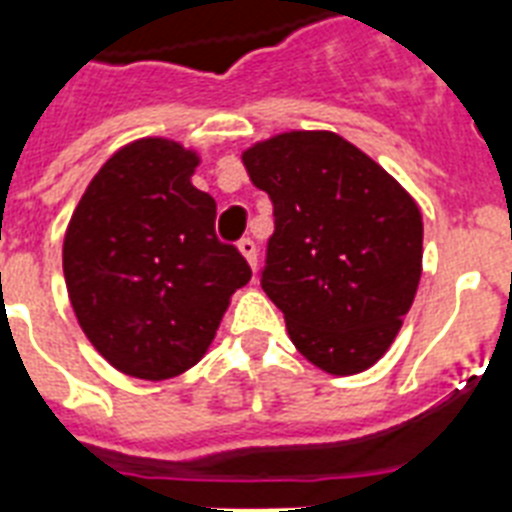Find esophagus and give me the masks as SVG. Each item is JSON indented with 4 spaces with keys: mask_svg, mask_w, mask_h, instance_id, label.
Wrapping results in <instances>:
<instances>
[{
    "mask_svg": "<svg viewBox=\"0 0 512 512\" xmlns=\"http://www.w3.org/2000/svg\"><path fill=\"white\" fill-rule=\"evenodd\" d=\"M239 252L247 257V263L252 265V271L257 268V244L252 239H241L239 241Z\"/></svg>",
    "mask_w": 512,
    "mask_h": 512,
    "instance_id": "esophagus-1",
    "label": "esophagus"
}]
</instances>
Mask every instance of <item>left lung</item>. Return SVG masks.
I'll return each instance as SVG.
<instances>
[{"label":"left lung","mask_w":512,"mask_h":512,"mask_svg":"<svg viewBox=\"0 0 512 512\" xmlns=\"http://www.w3.org/2000/svg\"><path fill=\"white\" fill-rule=\"evenodd\" d=\"M241 159L273 201L260 284L289 340L337 377L377 364L417 295L420 207L335 132H281Z\"/></svg>","instance_id":"8db88e82"}]
</instances>
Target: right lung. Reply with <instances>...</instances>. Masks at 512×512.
I'll use <instances>...</instances> for the list:
<instances>
[{
  "label": "right lung",
  "mask_w": 512,
  "mask_h": 512,
  "mask_svg": "<svg viewBox=\"0 0 512 512\" xmlns=\"http://www.w3.org/2000/svg\"><path fill=\"white\" fill-rule=\"evenodd\" d=\"M199 156L167 138L119 148L76 204L63 276L79 327L100 356L140 380L191 369L228 300L252 279L217 241V204L193 188Z\"/></svg>",
  "instance_id": "1"
}]
</instances>
